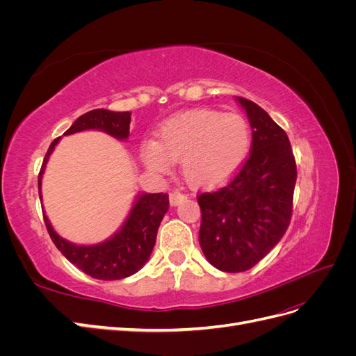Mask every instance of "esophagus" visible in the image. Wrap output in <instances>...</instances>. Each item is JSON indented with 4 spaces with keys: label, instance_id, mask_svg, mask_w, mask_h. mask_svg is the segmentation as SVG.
<instances>
[{
    "label": "esophagus",
    "instance_id": "obj_1",
    "mask_svg": "<svg viewBox=\"0 0 356 356\" xmlns=\"http://www.w3.org/2000/svg\"><path fill=\"white\" fill-rule=\"evenodd\" d=\"M186 199V195H182L181 191H178V190H174L169 195V203H170V207H177V204L181 202V200H184Z\"/></svg>",
    "mask_w": 356,
    "mask_h": 356
}]
</instances>
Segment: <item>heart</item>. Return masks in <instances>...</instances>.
Here are the masks:
<instances>
[{
    "instance_id": "1",
    "label": "heart",
    "mask_w": 356,
    "mask_h": 356,
    "mask_svg": "<svg viewBox=\"0 0 356 356\" xmlns=\"http://www.w3.org/2000/svg\"><path fill=\"white\" fill-rule=\"evenodd\" d=\"M250 147L251 131L242 115L200 108L166 120L159 127L157 141L143 143L141 159L157 174H166L181 160L190 184L211 187L242 166Z\"/></svg>"
}]
</instances>
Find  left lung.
<instances>
[{"label":"left lung","mask_w":356,"mask_h":356,"mask_svg":"<svg viewBox=\"0 0 356 356\" xmlns=\"http://www.w3.org/2000/svg\"><path fill=\"white\" fill-rule=\"evenodd\" d=\"M252 129L251 154L236 177L197 197L199 243L218 270L245 272L285 234L297 179L296 159L281 126L255 102L236 96Z\"/></svg>","instance_id":"1"}]
</instances>
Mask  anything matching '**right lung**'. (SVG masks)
Masks as SVG:
<instances>
[{
    "label": "right lung",
    "instance_id": "obj_1",
    "mask_svg": "<svg viewBox=\"0 0 356 356\" xmlns=\"http://www.w3.org/2000/svg\"><path fill=\"white\" fill-rule=\"evenodd\" d=\"M131 113H114L110 110H92L80 115L63 135H72L83 131H101L124 141L129 136ZM56 138L47 149L38 175V193L41 196V179L50 154L58 145ZM169 209L166 193H139L127 218L111 238L95 245H75L59 236L42 211V217L53 243L70 263L81 272L102 281H117L141 270L148 261L156 243L159 225Z\"/></svg>",
    "mask_w": 356,
    "mask_h": 356
}]
</instances>
